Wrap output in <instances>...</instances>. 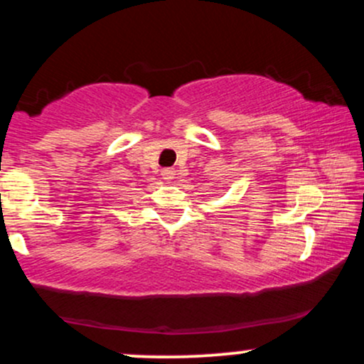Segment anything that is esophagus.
<instances>
[{"mask_svg": "<svg viewBox=\"0 0 364 364\" xmlns=\"http://www.w3.org/2000/svg\"><path fill=\"white\" fill-rule=\"evenodd\" d=\"M161 176L162 179H166V181H171V179H174V176H176V171L173 168H164L161 171Z\"/></svg>", "mask_w": 364, "mask_h": 364, "instance_id": "esophagus-1", "label": "esophagus"}]
</instances>
